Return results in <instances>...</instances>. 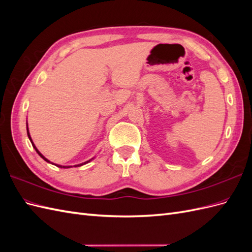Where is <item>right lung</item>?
<instances>
[{
  "label": "right lung",
  "mask_w": 252,
  "mask_h": 252,
  "mask_svg": "<svg viewBox=\"0 0 252 252\" xmlns=\"http://www.w3.org/2000/svg\"><path fill=\"white\" fill-rule=\"evenodd\" d=\"M27 135H28V138H29V140H30V142H32V146H33V148L35 149V151L37 152V155H39L44 161H46L47 163H50V164H52V165H56L57 167H60V168H70V167H80V166H83V165H85V164H87V163H89L90 161H93V159L94 158H90V159H88V161H86V162H84V163H81V164H78V165H74V166H62V165H58V164H55V163H51L48 158H45L41 152L37 150V148L35 147V145L33 144V142H32V136H30V133H29V130H28V124H27Z\"/></svg>",
  "instance_id": "right-lung-1"
}]
</instances>
